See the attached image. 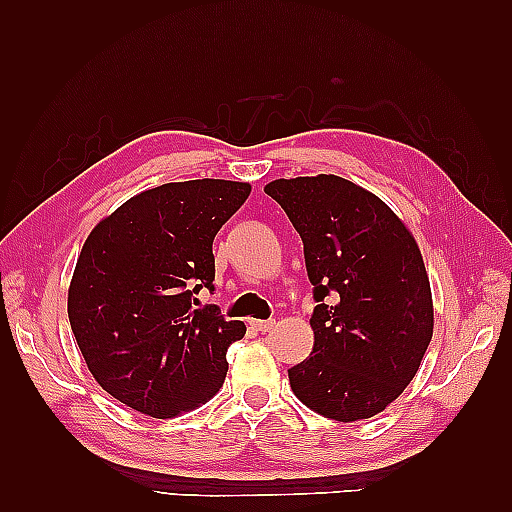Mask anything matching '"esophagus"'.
Returning <instances> with one entry per match:
<instances>
[{
	"mask_svg": "<svg viewBox=\"0 0 512 512\" xmlns=\"http://www.w3.org/2000/svg\"><path fill=\"white\" fill-rule=\"evenodd\" d=\"M250 325H253V330L257 332H270L275 328V321H262V319H253L250 321Z\"/></svg>",
	"mask_w": 512,
	"mask_h": 512,
	"instance_id": "34e87169",
	"label": "esophagus"
}]
</instances>
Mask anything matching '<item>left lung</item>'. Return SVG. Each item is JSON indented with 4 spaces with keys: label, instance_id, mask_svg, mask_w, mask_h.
Listing matches in <instances>:
<instances>
[{
    "label": "left lung",
    "instance_id": "1",
    "mask_svg": "<svg viewBox=\"0 0 512 512\" xmlns=\"http://www.w3.org/2000/svg\"><path fill=\"white\" fill-rule=\"evenodd\" d=\"M264 191L301 235L317 301L312 354L288 369L290 387L323 418H372L411 383L433 336L416 237L378 195L332 173Z\"/></svg>",
    "mask_w": 512,
    "mask_h": 512
}]
</instances>
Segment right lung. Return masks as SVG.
<instances>
[{"label": "right lung", "instance_id": "right-lung-1", "mask_svg": "<svg viewBox=\"0 0 512 512\" xmlns=\"http://www.w3.org/2000/svg\"><path fill=\"white\" fill-rule=\"evenodd\" d=\"M250 195L248 182H167L129 198L85 239L68 317L90 374L107 394L151 418H176L220 391L228 345L246 325L215 306L213 239Z\"/></svg>", "mask_w": 512, "mask_h": 512}]
</instances>
